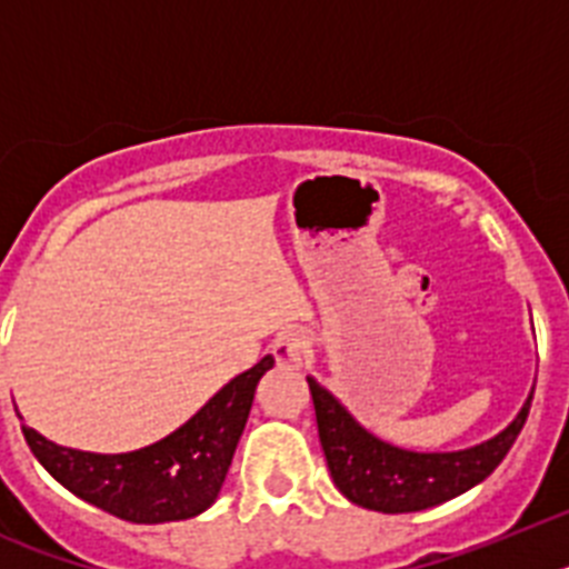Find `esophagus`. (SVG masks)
Returning <instances> with one entry per match:
<instances>
[{
    "mask_svg": "<svg viewBox=\"0 0 569 569\" xmlns=\"http://www.w3.org/2000/svg\"><path fill=\"white\" fill-rule=\"evenodd\" d=\"M270 353L279 367H301L310 353V336L299 328L281 330L270 345Z\"/></svg>",
    "mask_w": 569,
    "mask_h": 569,
    "instance_id": "1",
    "label": "esophagus"
}]
</instances>
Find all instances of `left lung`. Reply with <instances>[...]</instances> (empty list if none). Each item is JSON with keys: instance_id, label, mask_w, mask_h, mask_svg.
<instances>
[{"instance_id": "obj_1", "label": "left lung", "mask_w": 569, "mask_h": 569, "mask_svg": "<svg viewBox=\"0 0 569 569\" xmlns=\"http://www.w3.org/2000/svg\"><path fill=\"white\" fill-rule=\"evenodd\" d=\"M316 407L319 441L336 487L353 505L379 512H416L450 501L485 481L510 453L530 413V399L521 413L496 439L459 453H410L370 436L345 407L308 379Z\"/></svg>"}]
</instances>
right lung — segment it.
I'll list each match as a JSON object with an SVG mask.
<instances>
[{"instance_id":"add662e5","label":"right lung","mask_w":569,"mask_h":569,"mask_svg":"<svg viewBox=\"0 0 569 569\" xmlns=\"http://www.w3.org/2000/svg\"><path fill=\"white\" fill-rule=\"evenodd\" d=\"M273 367L264 356L236 376L208 405L168 439L133 453L99 456L59 447L22 425L39 465L73 496L133 525L193 519L216 501L230 459L250 416L256 385Z\"/></svg>"}]
</instances>
